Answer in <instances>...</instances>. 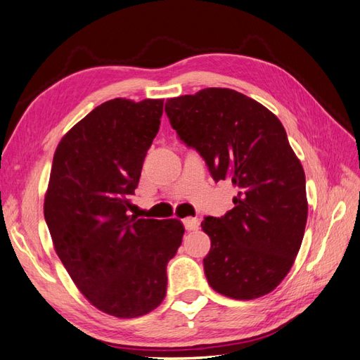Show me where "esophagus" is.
<instances>
[{"label":"esophagus","mask_w":360,"mask_h":360,"mask_svg":"<svg viewBox=\"0 0 360 360\" xmlns=\"http://www.w3.org/2000/svg\"><path fill=\"white\" fill-rule=\"evenodd\" d=\"M184 226H186L187 231H196V229L200 227V221H198L196 218H186Z\"/></svg>","instance_id":"obj_1"}]
</instances>
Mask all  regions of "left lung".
Here are the masks:
<instances>
[{"mask_svg":"<svg viewBox=\"0 0 360 360\" xmlns=\"http://www.w3.org/2000/svg\"><path fill=\"white\" fill-rule=\"evenodd\" d=\"M165 112L213 179L238 188L231 212L201 223L212 244L204 258L209 285L235 300L272 292L295 262L308 218L304 172L285 127L266 106L229 88L167 98Z\"/></svg>","mask_w":360,"mask_h":360,"instance_id":"left-lung-1","label":"left lung"}]
</instances>
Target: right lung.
Wrapping results in <instances>:
<instances>
[{"instance_id": "obj_1", "label": "right lung", "mask_w": 360, "mask_h": 360, "mask_svg": "<svg viewBox=\"0 0 360 360\" xmlns=\"http://www.w3.org/2000/svg\"><path fill=\"white\" fill-rule=\"evenodd\" d=\"M164 98H112L77 122L53 153L44 219L58 258L105 314H148L167 294V263L182 243L179 219L128 215Z\"/></svg>"}]
</instances>
